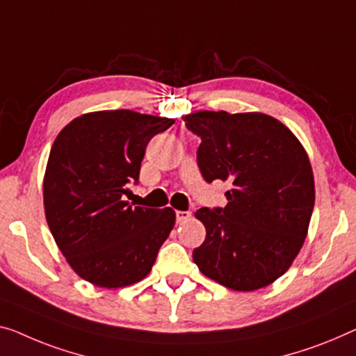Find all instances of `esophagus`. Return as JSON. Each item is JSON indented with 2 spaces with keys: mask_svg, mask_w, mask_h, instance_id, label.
<instances>
[{
  "mask_svg": "<svg viewBox=\"0 0 356 356\" xmlns=\"http://www.w3.org/2000/svg\"><path fill=\"white\" fill-rule=\"evenodd\" d=\"M190 216H192V212H188V211H176V220H177V224H182V222L188 220Z\"/></svg>",
  "mask_w": 356,
  "mask_h": 356,
  "instance_id": "34e87169",
  "label": "esophagus"
}]
</instances>
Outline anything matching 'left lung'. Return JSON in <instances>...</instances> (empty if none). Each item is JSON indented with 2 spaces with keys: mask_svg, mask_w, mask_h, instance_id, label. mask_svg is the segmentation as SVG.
I'll use <instances>...</instances> for the list:
<instances>
[{
  "mask_svg": "<svg viewBox=\"0 0 356 356\" xmlns=\"http://www.w3.org/2000/svg\"><path fill=\"white\" fill-rule=\"evenodd\" d=\"M184 121L201 139L203 179L232 182L225 208L196 211L206 240L193 249V262L225 288H265L291 267L309 230L315 182L307 152L264 113L204 110Z\"/></svg>",
  "mask_w": 356,
  "mask_h": 356,
  "instance_id": "left-lung-1",
  "label": "left lung"
}]
</instances>
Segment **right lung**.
<instances>
[{
  "label": "right lung",
  "instance_id": "obj_1",
  "mask_svg": "<svg viewBox=\"0 0 356 356\" xmlns=\"http://www.w3.org/2000/svg\"><path fill=\"white\" fill-rule=\"evenodd\" d=\"M171 118L131 110L78 116L56 137L42 196L49 230L70 267L100 288H124L145 278L176 224L171 208L123 200L139 182L153 136Z\"/></svg>",
  "mask_w": 356,
  "mask_h": 356
}]
</instances>
